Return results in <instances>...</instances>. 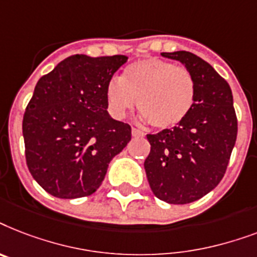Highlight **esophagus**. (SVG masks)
I'll list each match as a JSON object with an SVG mask.
<instances>
[{
  "mask_svg": "<svg viewBox=\"0 0 257 257\" xmlns=\"http://www.w3.org/2000/svg\"><path fill=\"white\" fill-rule=\"evenodd\" d=\"M131 134H133V137H145V133L141 130H138V128H135V127H133Z\"/></svg>",
  "mask_w": 257,
  "mask_h": 257,
  "instance_id": "esophagus-1",
  "label": "esophagus"
}]
</instances>
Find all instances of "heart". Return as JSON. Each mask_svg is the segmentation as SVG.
Listing matches in <instances>:
<instances>
[{"label": "heart", "instance_id": "obj_1", "mask_svg": "<svg viewBox=\"0 0 257 257\" xmlns=\"http://www.w3.org/2000/svg\"><path fill=\"white\" fill-rule=\"evenodd\" d=\"M108 111L115 118L137 108L154 128L179 124L195 102V79L188 69L159 58L130 63L122 78H112L106 87Z\"/></svg>", "mask_w": 257, "mask_h": 257}]
</instances>
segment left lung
Listing matches in <instances>:
<instances>
[{"instance_id":"left-lung-1","label":"left lung","mask_w":257,"mask_h":257,"mask_svg":"<svg viewBox=\"0 0 257 257\" xmlns=\"http://www.w3.org/2000/svg\"><path fill=\"white\" fill-rule=\"evenodd\" d=\"M176 59L195 79L190 114L172 128L147 134L151 150L145 170L154 195L166 203L187 204L220 183L237 135L231 87L210 63L190 51L162 53Z\"/></svg>"}]
</instances>
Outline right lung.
Here are the masks:
<instances>
[{"instance_id": "obj_1", "label": "right lung", "mask_w": 257, "mask_h": 257, "mask_svg": "<svg viewBox=\"0 0 257 257\" xmlns=\"http://www.w3.org/2000/svg\"><path fill=\"white\" fill-rule=\"evenodd\" d=\"M126 61L75 54L37 82L22 120L25 157L37 183L55 198L94 194L130 142V124L106 110V87Z\"/></svg>"}]
</instances>
